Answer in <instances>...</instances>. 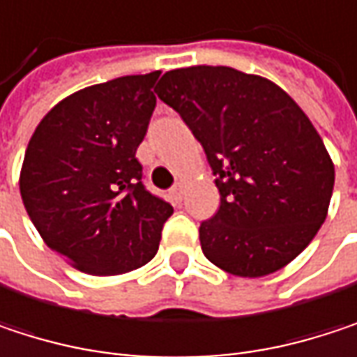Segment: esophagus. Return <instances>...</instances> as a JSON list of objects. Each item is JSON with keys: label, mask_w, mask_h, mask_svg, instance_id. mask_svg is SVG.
<instances>
[{"label": "esophagus", "mask_w": 357, "mask_h": 357, "mask_svg": "<svg viewBox=\"0 0 357 357\" xmlns=\"http://www.w3.org/2000/svg\"><path fill=\"white\" fill-rule=\"evenodd\" d=\"M169 196H172V200H174V202H181V196H183V185H181V183H176V185L169 190Z\"/></svg>", "instance_id": "1"}]
</instances>
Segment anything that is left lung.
<instances>
[{
    "label": "left lung",
    "instance_id": "left-lung-1",
    "mask_svg": "<svg viewBox=\"0 0 357 357\" xmlns=\"http://www.w3.org/2000/svg\"><path fill=\"white\" fill-rule=\"evenodd\" d=\"M202 144L219 211L200 246L219 268L264 277L306 248L326 219L335 167L306 113L266 78L225 66L165 72L157 84Z\"/></svg>",
    "mask_w": 357,
    "mask_h": 357
}]
</instances>
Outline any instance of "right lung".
Here are the masks:
<instances>
[{
  "label": "right lung",
  "instance_id": "right-lung-1",
  "mask_svg": "<svg viewBox=\"0 0 357 357\" xmlns=\"http://www.w3.org/2000/svg\"><path fill=\"white\" fill-rule=\"evenodd\" d=\"M159 72L82 89L29 142L20 194L45 244L91 275H121L159 250L174 206L142 183L136 149L157 105Z\"/></svg>",
  "mask_w": 357,
  "mask_h": 357
}]
</instances>
